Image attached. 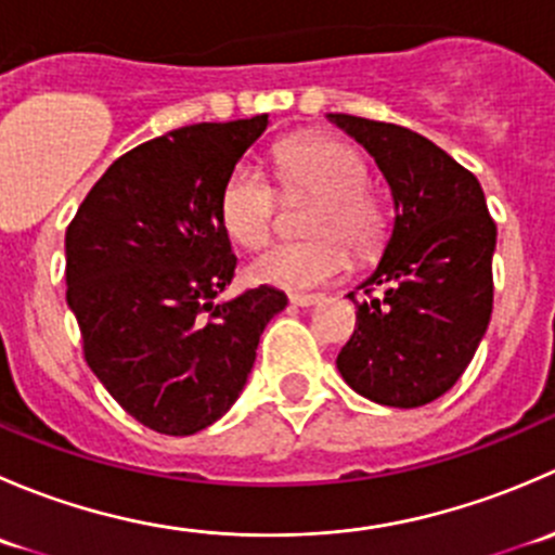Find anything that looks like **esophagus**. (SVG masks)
I'll return each mask as SVG.
<instances>
[{
    "label": "esophagus",
    "instance_id": "esophagus-1",
    "mask_svg": "<svg viewBox=\"0 0 555 555\" xmlns=\"http://www.w3.org/2000/svg\"><path fill=\"white\" fill-rule=\"evenodd\" d=\"M322 300V295H289V304L300 306V309H309V306H317Z\"/></svg>",
    "mask_w": 555,
    "mask_h": 555
}]
</instances>
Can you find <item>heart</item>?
Returning a JSON list of instances; mask_svg holds the SVG:
<instances>
[{
    "label": "heart",
    "mask_w": 555,
    "mask_h": 555,
    "mask_svg": "<svg viewBox=\"0 0 555 555\" xmlns=\"http://www.w3.org/2000/svg\"><path fill=\"white\" fill-rule=\"evenodd\" d=\"M276 177L287 193H313L309 233L311 242L276 244L249 262L255 282L284 289H311L344 276L349 246L354 255L371 257L386 238L384 206L365 190L367 169L351 144L333 137H298L284 142L273 155ZM279 195L255 166H233L220 188V222L228 236L246 249L271 238Z\"/></svg>",
    "instance_id": "b5f03b06"
}]
</instances>
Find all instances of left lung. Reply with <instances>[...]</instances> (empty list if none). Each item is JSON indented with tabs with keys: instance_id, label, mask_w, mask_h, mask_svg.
<instances>
[{
	"instance_id": "obj_1",
	"label": "left lung",
	"mask_w": 555,
	"mask_h": 555,
	"mask_svg": "<svg viewBox=\"0 0 555 555\" xmlns=\"http://www.w3.org/2000/svg\"><path fill=\"white\" fill-rule=\"evenodd\" d=\"M330 120L376 158L395 198L382 262L360 284L367 300L349 293L357 327L338 371L378 405H427L467 371L489 327L496 225L475 173L427 137L340 112Z\"/></svg>"
}]
</instances>
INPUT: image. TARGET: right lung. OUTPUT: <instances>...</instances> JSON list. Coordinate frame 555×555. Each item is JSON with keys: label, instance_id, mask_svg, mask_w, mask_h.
Instances as JSON below:
<instances>
[{"label": "right lung", "instance_id": "obj_1", "mask_svg": "<svg viewBox=\"0 0 555 555\" xmlns=\"http://www.w3.org/2000/svg\"><path fill=\"white\" fill-rule=\"evenodd\" d=\"M268 115L195 122L128 150L66 228V304L96 378L139 424L195 435L242 395L260 335L287 306L233 282L236 255L217 201Z\"/></svg>", "mask_w": 555, "mask_h": 555}]
</instances>
